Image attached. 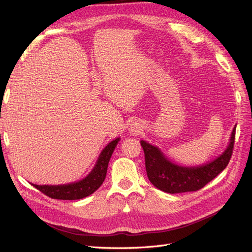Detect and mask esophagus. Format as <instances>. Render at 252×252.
<instances>
[{
	"mask_svg": "<svg viewBox=\"0 0 252 252\" xmlns=\"http://www.w3.org/2000/svg\"><path fill=\"white\" fill-rule=\"evenodd\" d=\"M142 130L143 125L138 121L132 122V124H130V127H129V132H130L131 135H136L138 133H141Z\"/></svg>",
	"mask_w": 252,
	"mask_h": 252,
	"instance_id": "obj_1",
	"label": "esophagus"
}]
</instances>
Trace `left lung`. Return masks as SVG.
<instances>
[{"label":"left lung","mask_w":252,"mask_h":252,"mask_svg":"<svg viewBox=\"0 0 252 252\" xmlns=\"http://www.w3.org/2000/svg\"><path fill=\"white\" fill-rule=\"evenodd\" d=\"M236 124L226 149L212 161L197 166H183L167 158L158 147L142 140L145 166L151 184L167 193L196 191L222 172L232 155Z\"/></svg>","instance_id":"left-lung-1"}]
</instances>
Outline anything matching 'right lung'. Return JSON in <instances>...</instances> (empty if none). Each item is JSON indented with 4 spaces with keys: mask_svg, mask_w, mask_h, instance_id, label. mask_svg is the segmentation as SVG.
<instances>
[{
    "mask_svg": "<svg viewBox=\"0 0 252 252\" xmlns=\"http://www.w3.org/2000/svg\"><path fill=\"white\" fill-rule=\"evenodd\" d=\"M120 140L121 138H117L107 144L101 151L93 170L84 179L62 185H32L51 199L57 200H81L93 194L103 184L110 158Z\"/></svg>",
    "mask_w": 252,
    "mask_h": 252,
    "instance_id": "right-lung-1",
    "label": "right lung"
}]
</instances>
